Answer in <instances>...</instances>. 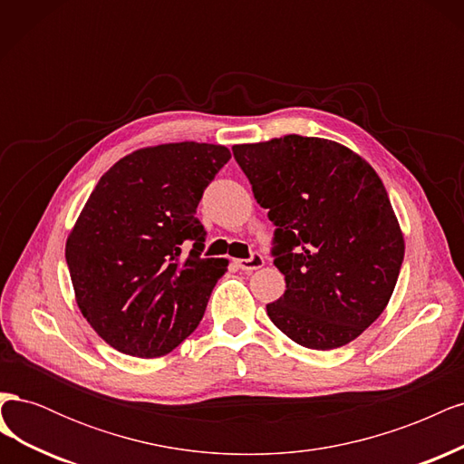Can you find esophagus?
Here are the masks:
<instances>
[{"mask_svg":"<svg viewBox=\"0 0 464 464\" xmlns=\"http://www.w3.org/2000/svg\"><path fill=\"white\" fill-rule=\"evenodd\" d=\"M236 265H237V269H242V271L251 273V271H257V269H261V266L265 265V259H263V256H261V254H251V257H249V259H237V261H236Z\"/></svg>","mask_w":464,"mask_h":464,"instance_id":"1","label":"esophagus"}]
</instances>
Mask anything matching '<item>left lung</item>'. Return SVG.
Here are the masks:
<instances>
[{"mask_svg": "<svg viewBox=\"0 0 464 464\" xmlns=\"http://www.w3.org/2000/svg\"><path fill=\"white\" fill-rule=\"evenodd\" d=\"M232 152L276 227L271 256L286 290L266 315L305 348L354 341L383 314L404 259L382 179L327 139L286 135Z\"/></svg>", "mask_w": 464, "mask_h": 464, "instance_id": "1", "label": "left lung"}]
</instances>
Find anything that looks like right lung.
Wrapping results in <instances>:
<instances>
[{"label":"right lung","instance_id":"right-lung-1","mask_svg":"<svg viewBox=\"0 0 464 464\" xmlns=\"http://www.w3.org/2000/svg\"><path fill=\"white\" fill-rule=\"evenodd\" d=\"M228 160L222 145L141 149L91 193L65 261L81 314L120 353L164 356L198 329L228 263L201 256L207 232L195 213Z\"/></svg>","mask_w":464,"mask_h":464}]
</instances>
